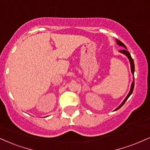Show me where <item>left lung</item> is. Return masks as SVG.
Here are the masks:
<instances>
[{
  "instance_id": "obj_1",
  "label": "left lung",
  "mask_w": 150,
  "mask_h": 150,
  "mask_svg": "<svg viewBox=\"0 0 150 150\" xmlns=\"http://www.w3.org/2000/svg\"><path fill=\"white\" fill-rule=\"evenodd\" d=\"M116 42H117V45L120 46V47H124V48H125V49L120 50V51H119V52L121 53H122V54H124V55H126V56H127V58H128V59H129V62H130V64H131V71H132V74H133V81H132V86H131L130 91H129V94H128V95H127L126 98H125V99H124V101H122V102L121 104H120V106H118L117 108L115 109V110H118V109H119V108H121V107L124 104H125V103L126 102V101L127 100V99H128V98H129V97H130L131 95H132V94L133 90H134V71H135V66H134V60H133V58H132V56H131L130 53H129V51H127V47H126V46H125V44H124L121 41H120V40H116Z\"/></svg>"
}]
</instances>
